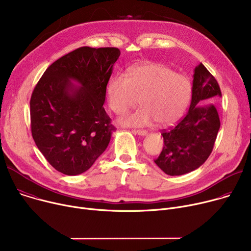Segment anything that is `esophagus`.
<instances>
[{
  "label": "esophagus",
  "mask_w": 251,
  "mask_h": 251,
  "mask_svg": "<svg viewBox=\"0 0 251 251\" xmlns=\"http://www.w3.org/2000/svg\"><path fill=\"white\" fill-rule=\"evenodd\" d=\"M132 132L139 134V136H143V137L147 136V134H148V131L147 130H143V129H133Z\"/></svg>",
  "instance_id": "obj_1"
}]
</instances>
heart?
I'll return each mask as SVG.
<instances>
[{"instance_id":"obj_1","label":"heart","mask_w":251,"mask_h":251,"mask_svg":"<svg viewBox=\"0 0 251 251\" xmlns=\"http://www.w3.org/2000/svg\"><path fill=\"white\" fill-rule=\"evenodd\" d=\"M191 82L161 63H145L128 69L126 76H112L106 87L107 102L112 111L125 113L128 108L140 109L125 115L120 123L126 126H147L155 122L170 126L184 114L191 98Z\"/></svg>"}]
</instances>
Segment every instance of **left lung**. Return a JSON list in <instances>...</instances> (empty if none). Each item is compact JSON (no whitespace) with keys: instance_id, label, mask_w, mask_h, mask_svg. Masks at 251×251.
Listing matches in <instances>:
<instances>
[{"instance_id":"1","label":"left lung","mask_w":251,"mask_h":251,"mask_svg":"<svg viewBox=\"0 0 251 251\" xmlns=\"http://www.w3.org/2000/svg\"><path fill=\"white\" fill-rule=\"evenodd\" d=\"M220 87L207 68L200 63L194 69L192 100L185 117L170 129L163 130L164 148L155 160L167 175L181 176L202 166L213 150L220 120L215 102Z\"/></svg>"}]
</instances>
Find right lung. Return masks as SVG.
Segmentation results:
<instances>
[{"mask_svg":"<svg viewBox=\"0 0 251 251\" xmlns=\"http://www.w3.org/2000/svg\"><path fill=\"white\" fill-rule=\"evenodd\" d=\"M118 48L80 47L52 63L33 90L31 130L49 164L68 176L87 171L115 127L103 103Z\"/></svg>","mask_w":251,"mask_h":251,"instance_id":"1","label":"right lung"}]
</instances>
